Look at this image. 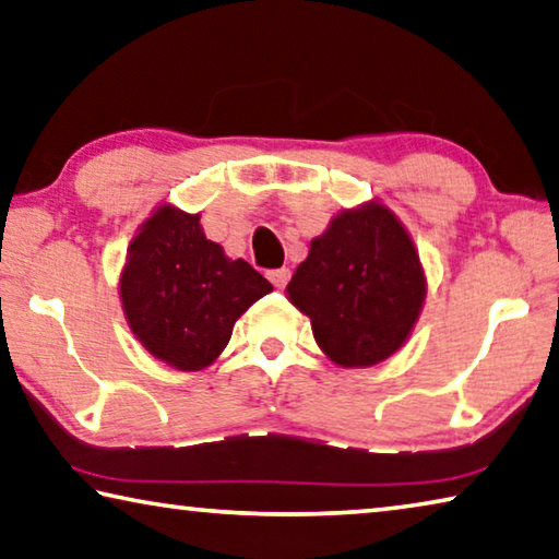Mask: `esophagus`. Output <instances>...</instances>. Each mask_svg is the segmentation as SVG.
I'll list each match as a JSON object with an SVG mask.
<instances>
[{
	"label": "esophagus",
	"mask_w": 559,
	"mask_h": 559,
	"mask_svg": "<svg viewBox=\"0 0 559 559\" xmlns=\"http://www.w3.org/2000/svg\"><path fill=\"white\" fill-rule=\"evenodd\" d=\"M288 278H290V271L288 269H273V271H269V281L276 288H286Z\"/></svg>",
	"instance_id": "esophagus-1"
}]
</instances>
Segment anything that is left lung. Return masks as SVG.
I'll return each instance as SVG.
<instances>
[{
	"label": "left lung",
	"mask_w": 559,
	"mask_h": 559,
	"mask_svg": "<svg viewBox=\"0 0 559 559\" xmlns=\"http://www.w3.org/2000/svg\"><path fill=\"white\" fill-rule=\"evenodd\" d=\"M311 318L313 338L343 368L391 358L423 311L425 273L413 238L391 209L370 201L341 211L311 241L286 286Z\"/></svg>",
	"instance_id": "left-lung-1"
}]
</instances>
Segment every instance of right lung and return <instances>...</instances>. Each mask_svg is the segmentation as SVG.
<instances>
[{
  "instance_id": "1",
  "label": "right lung",
  "mask_w": 559,
  "mask_h": 559,
  "mask_svg": "<svg viewBox=\"0 0 559 559\" xmlns=\"http://www.w3.org/2000/svg\"><path fill=\"white\" fill-rule=\"evenodd\" d=\"M199 214L158 206L129 246L121 306L141 345L166 366L201 370L231 341L234 323L273 286L251 263L209 241Z\"/></svg>"
}]
</instances>
